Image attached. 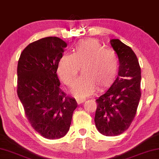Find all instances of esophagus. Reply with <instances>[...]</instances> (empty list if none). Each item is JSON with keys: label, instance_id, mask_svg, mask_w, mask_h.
<instances>
[{"label": "esophagus", "instance_id": "1", "mask_svg": "<svg viewBox=\"0 0 159 159\" xmlns=\"http://www.w3.org/2000/svg\"><path fill=\"white\" fill-rule=\"evenodd\" d=\"M85 100H86L85 98H77L76 99V102H77V103L78 105L82 104L84 102H85Z\"/></svg>", "mask_w": 159, "mask_h": 159}]
</instances>
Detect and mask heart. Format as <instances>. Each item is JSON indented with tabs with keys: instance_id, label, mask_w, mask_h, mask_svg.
<instances>
[{
	"instance_id": "heart-1",
	"label": "heart",
	"mask_w": 159,
	"mask_h": 159,
	"mask_svg": "<svg viewBox=\"0 0 159 159\" xmlns=\"http://www.w3.org/2000/svg\"><path fill=\"white\" fill-rule=\"evenodd\" d=\"M81 67L82 75L73 93L78 97L92 94L97 89L104 91L113 85L119 71V60L113 50L105 48L97 40H80L73 54L65 53L59 60L57 74L65 85L73 86Z\"/></svg>"
}]
</instances>
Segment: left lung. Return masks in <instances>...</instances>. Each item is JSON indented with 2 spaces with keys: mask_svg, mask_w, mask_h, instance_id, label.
<instances>
[{
  "mask_svg": "<svg viewBox=\"0 0 159 159\" xmlns=\"http://www.w3.org/2000/svg\"><path fill=\"white\" fill-rule=\"evenodd\" d=\"M118 55L119 71L111 88L96 99L94 123L105 136H117L129 127L137 113L141 97V69L129 46L118 39L111 40Z\"/></svg>",
  "mask_w": 159,
  "mask_h": 159,
  "instance_id": "1",
  "label": "left lung"
}]
</instances>
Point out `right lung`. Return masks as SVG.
I'll use <instances>...</instances> for the list:
<instances>
[{"label": "right lung", "instance_id": "add662e5", "mask_svg": "<svg viewBox=\"0 0 159 159\" xmlns=\"http://www.w3.org/2000/svg\"><path fill=\"white\" fill-rule=\"evenodd\" d=\"M67 43L57 37H46L30 43L17 65V95L34 129L49 139L68 132L75 99L60 87L57 74L59 60Z\"/></svg>", "mask_w": 159, "mask_h": 159}]
</instances>
